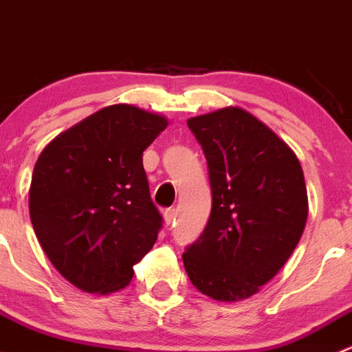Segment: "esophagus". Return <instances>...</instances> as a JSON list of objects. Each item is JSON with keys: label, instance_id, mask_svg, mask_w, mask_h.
Segmentation results:
<instances>
[{"label": "esophagus", "instance_id": "obj_1", "mask_svg": "<svg viewBox=\"0 0 352 352\" xmlns=\"http://www.w3.org/2000/svg\"><path fill=\"white\" fill-rule=\"evenodd\" d=\"M163 218H165L166 225H172V223L175 221V209L173 208L165 209V212H163Z\"/></svg>", "mask_w": 352, "mask_h": 352}]
</instances>
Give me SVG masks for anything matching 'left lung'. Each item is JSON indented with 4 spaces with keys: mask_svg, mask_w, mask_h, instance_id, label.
I'll use <instances>...</instances> for the list:
<instances>
[{
    "mask_svg": "<svg viewBox=\"0 0 352 352\" xmlns=\"http://www.w3.org/2000/svg\"><path fill=\"white\" fill-rule=\"evenodd\" d=\"M187 126L208 162L212 206L204 232L184 252V267L201 293L243 300L278 274L303 235V170L285 141L239 107Z\"/></svg>",
    "mask_w": 352,
    "mask_h": 352,
    "instance_id": "8db88e82",
    "label": "left lung"
}]
</instances>
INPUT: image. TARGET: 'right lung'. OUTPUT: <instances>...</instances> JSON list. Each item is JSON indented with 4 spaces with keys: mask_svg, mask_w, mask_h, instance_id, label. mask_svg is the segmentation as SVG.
I'll return each instance as SVG.
<instances>
[{
    "mask_svg": "<svg viewBox=\"0 0 352 352\" xmlns=\"http://www.w3.org/2000/svg\"><path fill=\"white\" fill-rule=\"evenodd\" d=\"M168 126L133 105H110L59 134L32 173L28 208L45 255L71 285L107 294L129 285L163 218L143 151Z\"/></svg>",
    "mask_w": 352,
    "mask_h": 352,
    "instance_id": "add662e5",
    "label": "right lung"
}]
</instances>
